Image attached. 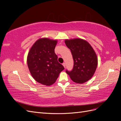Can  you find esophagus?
<instances>
[{"label":"esophagus","mask_w":121,"mask_h":121,"mask_svg":"<svg viewBox=\"0 0 121 121\" xmlns=\"http://www.w3.org/2000/svg\"><path fill=\"white\" fill-rule=\"evenodd\" d=\"M63 66L64 67V68H65V63H64L63 64Z\"/></svg>","instance_id":"34e87169"}]
</instances>
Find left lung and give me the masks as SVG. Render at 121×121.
I'll list each match as a JSON object with an SVG mask.
<instances>
[{
    "label": "left lung",
    "mask_w": 121,
    "mask_h": 121,
    "mask_svg": "<svg viewBox=\"0 0 121 121\" xmlns=\"http://www.w3.org/2000/svg\"><path fill=\"white\" fill-rule=\"evenodd\" d=\"M65 42L71 50L74 60L72 70L66 73L73 82L83 84L89 80L97 68L98 59L92 47L81 38L66 39Z\"/></svg>",
    "instance_id": "left-lung-1"
}]
</instances>
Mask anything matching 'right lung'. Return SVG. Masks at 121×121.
Segmentation results:
<instances>
[{
	"instance_id": "add662e5",
	"label": "right lung",
	"mask_w": 121,
	"mask_h": 121,
	"mask_svg": "<svg viewBox=\"0 0 121 121\" xmlns=\"http://www.w3.org/2000/svg\"><path fill=\"white\" fill-rule=\"evenodd\" d=\"M57 40L42 38L38 39L29 50L27 65L32 77L46 86L56 82L64 67L58 63L54 49Z\"/></svg>"
}]
</instances>
